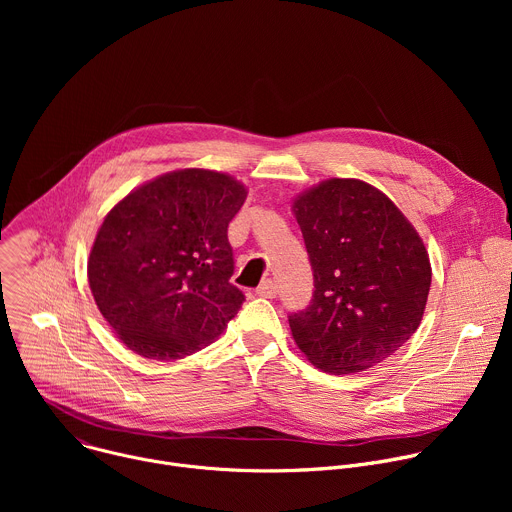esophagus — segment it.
Here are the masks:
<instances>
[{"label": "esophagus", "instance_id": "obj_1", "mask_svg": "<svg viewBox=\"0 0 512 512\" xmlns=\"http://www.w3.org/2000/svg\"><path fill=\"white\" fill-rule=\"evenodd\" d=\"M257 296H261V298H275V296H277V285H275V281L265 279V281L257 287Z\"/></svg>", "mask_w": 512, "mask_h": 512}]
</instances>
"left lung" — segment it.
Returning <instances> with one entry per match:
<instances>
[{"label": "left lung", "instance_id": "obj_1", "mask_svg": "<svg viewBox=\"0 0 512 512\" xmlns=\"http://www.w3.org/2000/svg\"><path fill=\"white\" fill-rule=\"evenodd\" d=\"M314 271L306 310L289 314L300 350L318 369L360 373L419 328L429 255L403 212L375 186L332 178L294 202Z\"/></svg>", "mask_w": 512, "mask_h": 512}]
</instances>
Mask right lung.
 <instances>
[{"mask_svg":"<svg viewBox=\"0 0 512 512\" xmlns=\"http://www.w3.org/2000/svg\"><path fill=\"white\" fill-rule=\"evenodd\" d=\"M245 198L231 176L190 168L139 186L105 216L89 285L127 348L176 360L223 334L245 302L227 235Z\"/></svg>","mask_w":512,"mask_h":512,"instance_id":"add662e5","label":"right lung"}]
</instances>
